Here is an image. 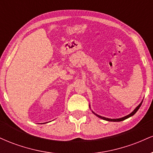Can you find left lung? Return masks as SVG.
Wrapping results in <instances>:
<instances>
[{"mask_svg":"<svg viewBox=\"0 0 153 153\" xmlns=\"http://www.w3.org/2000/svg\"><path fill=\"white\" fill-rule=\"evenodd\" d=\"M142 103H143V101H142V102L140 103V104H139L138 106H137L136 108H134V111H133L132 112H131V113L129 114H128V115H127V116H125V117H122V118H119V119H109V118H106V117H101V116H100V115H98V114H96V113H94V112L93 111H92V112H93V113L95 115H96V116H97V117H99V118H101V119H103V120L108 121V122H121V121H124V120H125V119H128V118H129V117H132V116L134 115V114L136 113L137 111L139 108H140V107L141 106V105H142ZM89 107H90V108H91V106H89Z\"/></svg>","mask_w":153,"mask_h":153,"instance_id":"obj_1","label":"left lung"}]
</instances>
